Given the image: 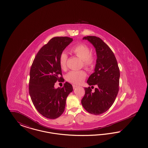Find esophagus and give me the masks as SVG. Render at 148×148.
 Instances as JSON below:
<instances>
[{"label": "esophagus", "mask_w": 148, "mask_h": 148, "mask_svg": "<svg viewBox=\"0 0 148 148\" xmlns=\"http://www.w3.org/2000/svg\"><path fill=\"white\" fill-rule=\"evenodd\" d=\"M73 89H75L77 88V85H73Z\"/></svg>", "instance_id": "obj_1"}]
</instances>
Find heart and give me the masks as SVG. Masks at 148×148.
Wrapping results in <instances>:
<instances>
[{"mask_svg": "<svg viewBox=\"0 0 148 148\" xmlns=\"http://www.w3.org/2000/svg\"><path fill=\"white\" fill-rule=\"evenodd\" d=\"M71 51L82 60V65L85 68L89 70L94 67L95 62V57L91 54V49L88 46L85 44H78L73 47ZM67 60L68 55L66 53L62 52L59 57V64L62 69H66ZM86 76L84 71H73L67 74L66 78L68 82L78 84L84 80Z\"/></svg>", "mask_w": 148, "mask_h": 148, "instance_id": "b5f03b06", "label": "heart"}]
</instances>
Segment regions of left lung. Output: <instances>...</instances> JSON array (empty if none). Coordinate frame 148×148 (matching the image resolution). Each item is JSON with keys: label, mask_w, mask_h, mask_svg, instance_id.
Instances as JSON below:
<instances>
[{"label": "left lung", "mask_w": 148, "mask_h": 148, "mask_svg": "<svg viewBox=\"0 0 148 148\" xmlns=\"http://www.w3.org/2000/svg\"><path fill=\"white\" fill-rule=\"evenodd\" d=\"M94 47L97 59L94 72L87 83L97 85L94 92L90 86L85 88L82 104L88 113L99 115L105 113L113 105L119 92L120 71L116 58L109 46L100 38L85 36Z\"/></svg>", "instance_id": "obj_1"}]
</instances>
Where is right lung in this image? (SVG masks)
I'll list each match as a JSON object with an SVG mask.
<instances>
[{
  "instance_id": "obj_1",
  "label": "right lung",
  "mask_w": 148,
  "mask_h": 148,
  "mask_svg": "<svg viewBox=\"0 0 148 148\" xmlns=\"http://www.w3.org/2000/svg\"><path fill=\"white\" fill-rule=\"evenodd\" d=\"M73 40L67 36L51 39L39 50L30 68V98L38 112L48 119H56L63 113L66 98L73 90L72 85L68 82L62 88H54L57 81H64L59 57Z\"/></svg>"
}]
</instances>
